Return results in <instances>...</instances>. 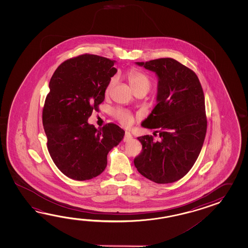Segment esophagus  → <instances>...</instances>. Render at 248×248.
Instances as JSON below:
<instances>
[{"mask_svg":"<svg viewBox=\"0 0 248 248\" xmlns=\"http://www.w3.org/2000/svg\"><path fill=\"white\" fill-rule=\"evenodd\" d=\"M132 139H133V137H132L131 134H130V133H128V132H126V133H125V137H124L123 141L126 142H130Z\"/></svg>","mask_w":248,"mask_h":248,"instance_id":"1","label":"esophagus"}]
</instances>
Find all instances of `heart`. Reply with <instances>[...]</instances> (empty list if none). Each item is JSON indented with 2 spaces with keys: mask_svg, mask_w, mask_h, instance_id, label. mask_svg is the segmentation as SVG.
Masks as SVG:
<instances>
[{
  "mask_svg": "<svg viewBox=\"0 0 248 248\" xmlns=\"http://www.w3.org/2000/svg\"><path fill=\"white\" fill-rule=\"evenodd\" d=\"M127 77H128V81H129V84L131 86L132 90H136L138 88H147L148 90L150 89V86H151L150 79L145 74H142L141 72L137 71V70H132L129 72ZM114 82H115V79H114V78H111L109 84L107 86V89H106L107 92L111 90ZM113 115L116 117L117 119H119V121L125 126H129L134 122V118H133L131 114L126 112V111H123L122 109L114 110Z\"/></svg>",
  "mask_w": 248,
  "mask_h": 248,
  "instance_id": "1",
  "label": "heart"
}]
</instances>
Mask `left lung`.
<instances>
[{
  "mask_svg": "<svg viewBox=\"0 0 248 248\" xmlns=\"http://www.w3.org/2000/svg\"><path fill=\"white\" fill-rule=\"evenodd\" d=\"M158 77L157 106L142 122L160 137H137L142 153L134 163L138 172L157 184H170L187 174L201 153L206 133L205 97L193 71L173 58L136 62Z\"/></svg>",
  "mask_w": 248,
  "mask_h": 248,
  "instance_id": "obj_1",
  "label": "left lung"
}]
</instances>
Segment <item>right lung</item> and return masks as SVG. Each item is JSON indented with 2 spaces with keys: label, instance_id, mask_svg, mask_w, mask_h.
I'll return each mask as SVG.
<instances>
[{
  "label": "right lung",
  "instance_id": "1",
  "mask_svg": "<svg viewBox=\"0 0 248 248\" xmlns=\"http://www.w3.org/2000/svg\"><path fill=\"white\" fill-rule=\"evenodd\" d=\"M114 60L85 54L58 66L49 81L42 123L50 157L67 177L85 181L106 169L107 154L122 142L125 131L109 123L100 129L88 122L105 100L117 73Z\"/></svg>",
  "mask_w": 248,
  "mask_h": 248
}]
</instances>
